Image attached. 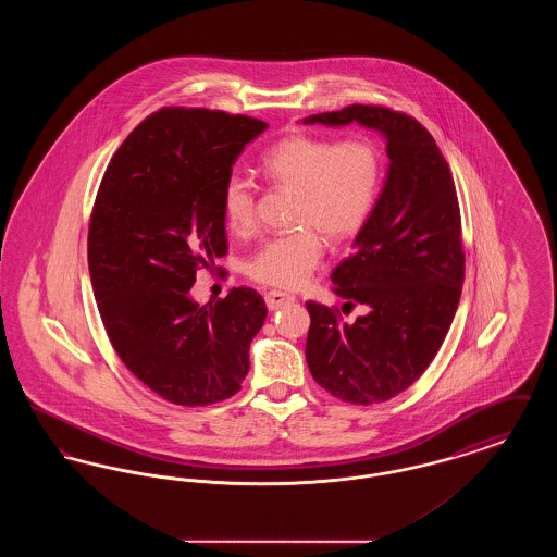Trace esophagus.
Segmentation results:
<instances>
[{
    "instance_id": "obj_1",
    "label": "esophagus",
    "mask_w": 557,
    "mask_h": 557,
    "mask_svg": "<svg viewBox=\"0 0 557 557\" xmlns=\"http://www.w3.org/2000/svg\"><path fill=\"white\" fill-rule=\"evenodd\" d=\"M294 300V296L290 294H284V292L280 290H269L265 294V302L267 307L271 309V311H275V309H282L284 305H288Z\"/></svg>"
}]
</instances>
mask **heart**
Here are the masks:
<instances>
[{"label":"heart","instance_id":"1","mask_svg":"<svg viewBox=\"0 0 557 557\" xmlns=\"http://www.w3.org/2000/svg\"><path fill=\"white\" fill-rule=\"evenodd\" d=\"M261 173L271 186L294 191L290 221L298 230L273 236L246 261L250 280L292 290L305 284L332 244L355 238L368 223L384 180V157L370 137L332 139L296 133L269 146ZM221 211L236 236L257 227V189L239 173L221 187Z\"/></svg>","mask_w":557,"mask_h":557}]
</instances>
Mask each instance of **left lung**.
<instances>
[{"instance_id": "8db88e82", "label": "left lung", "mask_w": 557, "mask_h": 557, "mask_svg": "<svg viewBox=\"0 0 557 557\" xmlns=\"http://www.w3.org/2000/svg\"><path fill=\"white\" fill-rule=\"evenodd\" d=\"M357 121L386 137L388 180L355 252L332 271V290L369 315L346 324L338 307L307 302V363L321 388L345 403H384L432 363L455 318L466 252L449 164L424 125L382 104H350L305 123Z\"/></svg>"}]
</instances>
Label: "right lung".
Returning a JSON list of instances; mask_svg holds the SVG:
<instances>
[{
    "label": "right lung",
    "instance_id": "right-lung-1",
    "mask_svg": "<svg viewBox=\"0 0 557 557\" xmlns=\"http://www.w3.org/2000/svg\"><path fill=\"white\" fill-rule=\"evenodd\" d=\"M265 121L164 107L119 146L87 234L91 288L110 345L159 397L205 407L238 393L263 296L234 288L198 307L196 271L227 255L221 187Z\"/></svg>",
    "mask_w": 557,
    "mask_h": 557
}]
</instances>
